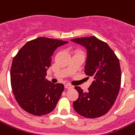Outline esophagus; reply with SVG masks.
Listing matches in <instances>:
<instances>
[{"mask_svg": "<svg viewBox=\"0 0 135 135\" xmlns=\"http://www.w3.org/2000/svg\"><path fill=\"white\" fill-rule=\"evenodd\" d=\"M65 88L67 89H72L73 86L71 85H70V84H65Z\"/></svg>", "mask_w": 135, "mask_h": 135, "instance_id": "1", "label": "esophagus"}]
</instances>
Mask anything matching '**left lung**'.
Wrapping results in <instances>:
<instances>
[{
	"instance_id": "left-lung-1",
	"label": "left lung",
	"mask_w": 135,
	"mask_h": 135,
	"mask_svg": "<svg viewBox=\"0 0 135 135\" xmlns=\"http://www.w3.org/2000/svg\"><path fill=\"white\" fill-rule=\"evenodd\" d=\"M86 51L84 72L93 77V81L83 91L76 86L79 97L73 106L78 114L87 118H95L105 114L114 105L121 84L120 62L114 52L104 42L95 36L71 39Z\"/></svg>"
}]
</instances>
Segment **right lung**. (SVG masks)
<instances>
[{"label": "right lung", "instance_id": "add662e5", "mask_svg": "<svg viewBox=\"0 0 135 135\" xmlns=\"http://www.w3.org/2000/svg\"><path fill=\"white\" fill-rule=\"evenodd\" d=\"M67 43L40 37L27 42L14 57L11 68L12 90L17 102L27 113L43 115L55 108L64 86L49 81L46 71L56 49Z\"/></svg>", "mask_w": 135, "mask_h": 135}]
</instances>
